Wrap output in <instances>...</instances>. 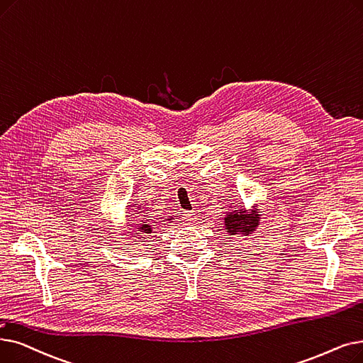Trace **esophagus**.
Returning a JSON list of instances; mask_svg holds the SVG:
<instances>
[{
    "label": "esophagus",
    "mask_w": 363,
    "mask_h": 363,
    "mask_svg": "<svg viewBox=\"0 0 363 363\" xmlns=\"http://www.w3.org/2000/svg\"><path fill=\"white\" fill-rule=\"evenodd\" d=\"M196 218L197 216L193 212H184L182 213V223H184V225H191V224L196 223Z\"/></svg>",
    "instance_id": "obj_1"
}]
</instances>
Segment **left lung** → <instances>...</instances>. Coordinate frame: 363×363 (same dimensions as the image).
<instances>
[{
    "mask_svg": "<svg viewBox=\"0 0 363 363\" xmlns=\"http://www.w3.org/2000/svg\"><path fill=\"white\" fill-rule=\"evenodd\" d=\"M224 216V230L228 235H242L249 238L261 225V209L258 203L250 209H246L243 204L231 203Z\"/></svg>",
    "mask_w": 363,
    "mask_h": 363,
    "instance_id": "8db88e82",
    "label": "left lung"
}]
</instances>
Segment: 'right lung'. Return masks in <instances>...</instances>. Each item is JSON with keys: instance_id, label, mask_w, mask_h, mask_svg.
I'll return each mask as SVG.
<instances>
[{"instance_id": "add662e5", "label": "right lung", "mask_w": 363, "mask_h": 363, "mask_svg": "<svg viewBox=\"0 0 363 363\" xmlns=\"http://www.w3.org/2000/svg\"><path fill=\"white\" fill-rule=\"evenodd\" d=\"M129 206H130V211L133 212V213L128 215V216L132 218L130 225L133 227V233L136 235H151L155 230V225L152 224L151 219H148L150 216L144 215L145 213L144 208L140 206V204H138V206H136L135 201L132 204H129ZM173 219H175L173 216H166L164 218L166 223H173ZM159 224H162V220H159Z\"/></svg>"}]
</instances>
